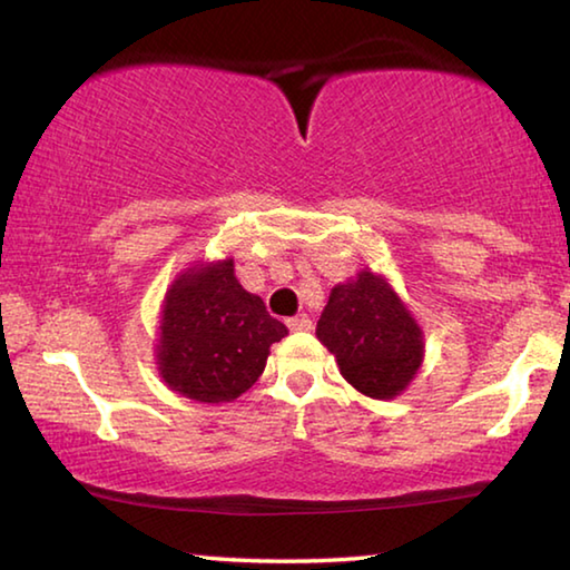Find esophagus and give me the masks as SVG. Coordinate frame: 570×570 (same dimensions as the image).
I'll use <instances>...</instances> for the list:
<instances>
[{
  "instance_id": "obj_1",
  "label": "esophagus",
  "mask_w": 570,
  "mask_h": 570,
  "mask_svg": "<svg viewBox=\"0 0 570 570\" xmlns=\"http://www.w3.org/2000/svg\"><path fill=\"white\" fill-rule=\"evenodd\" d=\"M288 324V330L292 332H312V320H308V316H294V320H288L286 322Z\"/></svg>"
}]
</instances>
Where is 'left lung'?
Returning <instances> with one entry per match:
<instances>
[{
  "mask_svg": "<svg viewBox=\"0 0 570 570\" xmlns=\"http://www.w3.org/2000/svg\"><path fill=\"white\" fill-rule=\"evenodd\" d=\"M316 340L334 354L342 377L372 400L400 397L424 360L422 326L390 278L370 268L332 288Z\"/></svg>",
  "mask_w": 570,
  "mask_h": 570,
  "instance_id": "8db88e82",
  "label": "left lung"
}]
</instances>
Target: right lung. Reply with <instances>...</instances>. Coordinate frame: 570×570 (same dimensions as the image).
I'll return each mask as SVG.
<instances>
[{"mask_svg":"<svg viewBox=\"0 0 570 570\" xmlns=\"http://www.w3.org/2000/svg\"><path fill=\"white\" fill-rule=\"evenodd\" d=\"M286 334L262 296L238 284L234 258L200 262L173 278L163 298L158 374L188 400L234 402L262 377L272 344Z\"/></svg>","mask_w":570,"mask_h":570,"instance_id":"add662e5","label":"right lung"}]
</instances>
